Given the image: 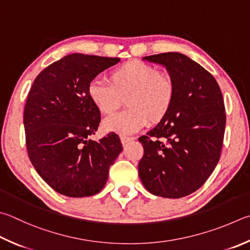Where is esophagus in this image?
I'll use <instances>...</instances> for the list:
<instances>
[{
	"label": "esophagus",
	"instance_id": "34e87169",
	"mask_svg": "<svg viewBox=\"0 0 250 250\" xmlns=\"http://www.w3.org/2000/svg\"><path fill=\"white\" fill-rule=\"evenodd\" d=\"M135 139L134 138H129V137H121V143L122 145H126L129 142H131V141H134Z\"/></svg>",
	"mask_w": 250,
	"mask_h": 250
}]
</instances>
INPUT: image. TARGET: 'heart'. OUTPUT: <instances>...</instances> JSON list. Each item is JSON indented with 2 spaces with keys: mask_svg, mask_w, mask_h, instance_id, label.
<instances>
[{
  "mask_svg": "<svg viewBox=\"0 0 250 250\" xmlns=\"http://www.w3.org/2000/svg\"><path fill=\"white\" fill-rule=\"evenodd\" d=\"M109 81L110 84L93 80L87 86L89 101L103 115H113L125 98L129 109L103 122L107 132L125 135L144 128L148 121L158 124L174 104V80L147 63L125 62L111 72Z\"/></svg>",
  "mask_w": 250,
  "mask_h": 250,
  "instance_id": "1",
  "label": "heart"
}]
</instances>
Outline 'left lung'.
<instances>
[{
	"mask_svg": "<svg viewBox=\"0 0 250 250\" xmlns=\"http://www.w3.org/2000/svg\"><path fill=\"white\" fill-rule=\"evenodd\" d=\"M143 60L166 67L176 94L168 115L139 138L144 148L140 179L155 196L183 198L200 188L219 163L226 124L223 96L213 75L185 54Z\"/></svg>",
	"mask_w": 250,
	"mask_h": 250,
	"instance_id": "obj_1",
	"label": "left lung"
}]
</instances>
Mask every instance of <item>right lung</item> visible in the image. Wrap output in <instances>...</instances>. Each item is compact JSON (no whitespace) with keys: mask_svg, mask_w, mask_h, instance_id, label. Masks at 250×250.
Masks as SVG:
<instances>
[{"mask_svg":"<svg viewBox=\"0 0 250 250\" xmlns=\"http://www.w3.org/2000/svg\"><path fill=\"white\" fill-rule=\"evenodd\" d=\"M120 61L73 53L47 66L34 81L24 109L26 146L39 176L66 197L98 193L122 151L116 133L96 142L101 112L87 96L96 76Z\"/></svg>","mask_w":250,"mask_h":250,"instance_id":"right-lung-1","label":"right lung"}]
</instances>
